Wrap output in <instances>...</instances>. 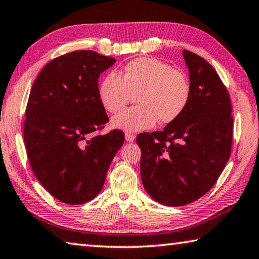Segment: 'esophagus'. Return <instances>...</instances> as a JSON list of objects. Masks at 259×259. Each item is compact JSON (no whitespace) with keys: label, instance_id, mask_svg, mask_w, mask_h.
I'll list each match as a JSON object with an SVG mask.
<instances>
[{"label":"esophagus","instance_id":"34e87169","mask_svg":"<svg viewBox=\"0 0 259 259\" xmlns=\"http://www.w3.org/2000/svg\"><path fill=\"white\" fill-rule=\"evenodd\" d=\"M135 138H136V137H135L134 134L125 133V139H126V142H134Z\"/></svg>","mask_w":259,"mask_h":259}]
</instances>
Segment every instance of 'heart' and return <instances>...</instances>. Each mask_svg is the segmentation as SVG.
<instances>
[{
    "mask_svg": "<svg viewBox=\"0 0 259 259\" xmlns=\"http://www.w3.org/2000/svg\"><path fill=\"white\" fill-rule=\"evenodd\" d=\"M99 100L109 113H116L135 94L137 106L122 110L112 118L115 129L143 131L159 120L169 124L181 116L191 97V86L182 71L154 57H139L123 67L120 75L109 72L102 78Z\"/></svg>",
    "mask_w": 259,
    "mask_h": 259,
    "instance_id": "b5f03b06",
    "label": "heart"
}]
</instances>
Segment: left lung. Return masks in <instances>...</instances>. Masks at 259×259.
Listing matches in <instances>:
<instances>
[{
  "label": "left lung",
  "mask_w": 259,
  "mask_h": 259,
  "mask_svg": "<svg viewBox=\"0 0 259 259\" xmlns=\"http://www.w3.org/2000/svg\"><path fill=\"white\" fill-rule=\"evenodd\" d=\"M191 97L178 120L162 131L137 136L141 176L158 203L183 206L214 186L232 151L233 116L229 93L214 68L195 53L183 51Z\"/></svg>",
  "instance_id": "left-lung-1"
}]
</instances>
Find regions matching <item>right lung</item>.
Masks as SVG:
<instances>
[{
	"instance_id": "1",
	"label": "right lung",
	"mask_w": 259,
	"mask_h": 259,
	"mask_svg": "<svg viewBox=\"0 0 259 259\" xmlns=\"http://www.w3.org/2000/svg\"><path fill=\"white\" fill-rule=\"evenodd\" d=\"M116 62L75 51L45 65L28 97L24 143L32 170L60 202L84 204L104 187L124 134H98L108 121L98 94L100 73Z\"/></svg>"
}]
</instances>
